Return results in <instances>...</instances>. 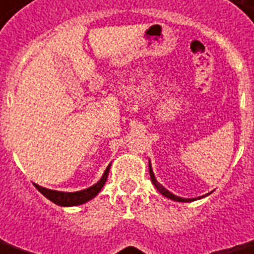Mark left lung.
Returning <instances> with one entry per match:
<instances>
[{"mask_svg": "<svg viewBox=\"0 0 254 254\" xmlns=\"http://www.w3.org/2000/svg\"><path fill=\"white\" fill-rule=\"evenodd\" d=\"M148 167H150V177H151V181L152 184H154V187L157 188V190L162 193L165 198H168V199H172V200H177V202H192V200H196V199H200V198H205V196H208L209 193H206V195H203V196H199V198H181V196H177V195H174L172 192L167 190V188H164L161 184L157 181L155 178V175H154V172H152V168H151V162H148Z\"/></svg>", "mask_w": 254, "mask_h": 254, "instance_id": "8db88e82", "label": "left lung"}]
</instances>
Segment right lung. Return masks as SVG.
Returning <instances> with one entry per match:
<instances>
[{
	"instance_id": "add662e5",
	"label": "right lung",
	"mask_w": 254,
	"mask_h": 254,
	"mask_svg": "<svg viewBox=\"0 0 254 254\" xmlns=\"http://www.w3.org/2000/svg\"><path fill=\"white\" fill-rule=\"evenodd\" d=\"M112 165V164H110ZM110 165L106 168L104 174L102 175V178L97 181L94 185L86 188L82 190H76V192H62V190H54L44 188L41 185H36V190H39L44 196H46L49 200H52L54 203L59 205V206H77V205H83L86 202H89L93 199L100 190H102L103 185L106 184L107 181V175H109V171H110Z\"/></svg>"
}]
</instances>
